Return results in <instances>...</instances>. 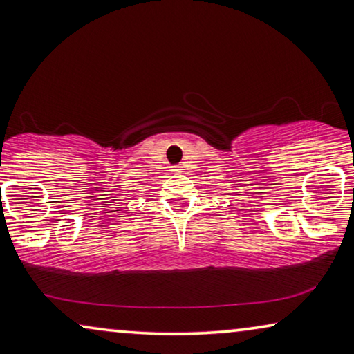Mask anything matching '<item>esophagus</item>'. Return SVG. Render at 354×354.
Masks as SVG:
<instances>
[{
    "instance_id": "esophagus-1",
    "label": "esophagus",
    "mask_w": 354,
    "mask_h": 354,
    "mask_svg": "<svg viewBox=\"0 0 354 354\" xmlns=\"http://www.w3.org/2000/svg\"><path fill=\"white\" fill-rule=\"evenodd\" d=\"M182 171H183V169H182L180 166H174V167L171 169V172H172V174H180Z\"/></svg>"
}]
</instances>
